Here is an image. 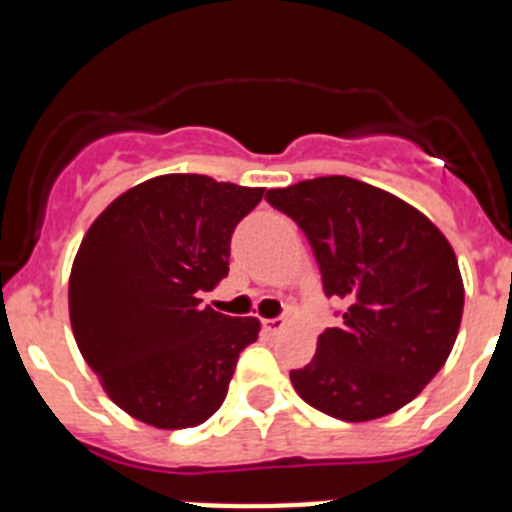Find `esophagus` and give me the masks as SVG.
Instances as JSON below:
<instances>
[{"instance_id":"obj_1","label":"esophagus","mask_w":512,"mask_h":512,"mask_svg":"<svg viewBox=\"0 0 512 512\" xmlns=\"http://www.w3.org/2000/svg\"><path fill=\"white\" fill-rule=\"evenodd\" d=\"M287 328V323H284V318H269L264 320V333L266 336H279L282 330Z\"/></svg>"}]
</instances>
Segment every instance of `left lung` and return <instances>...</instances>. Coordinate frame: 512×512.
<instances>
[{
	"label": "left lung",
	"instance_id": "1",
	"mask_svg": "<svg viewBox=\"0 0 512 512\" xmlns=\"http://www.w3.org/2000/svg\"><path fill=\"white\" fill-rule=\"evenodd\" d=\"M266 200L305 230L343 325L320 333L305 369L289 372L320 413L366 423L405 408L438 374L464 312L459 261L420 210L351 176H318Z\"/></svg>",
	"mask_w": 512,
	"mask_h": 512
}]
</instances>
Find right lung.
<instances>
[{
  "label": "right lung",
  "mask_w": 512,
  "mask_h": 512,
  "mask_svg": "<svg viewBox=\"0 0 512 512\" xmlns=\"http://www.w3.org/2000/svg\"><path fill=\"white\" fill-rule=\"evenodd\" d=\"M264 187L164 174L122 192L87 230L69 279L76 346L117 408L161 431L217 413L256 318L202 305L228 277L230 235Z\"/></svg>",
  "instance_id": "1"
}]
</instances>
